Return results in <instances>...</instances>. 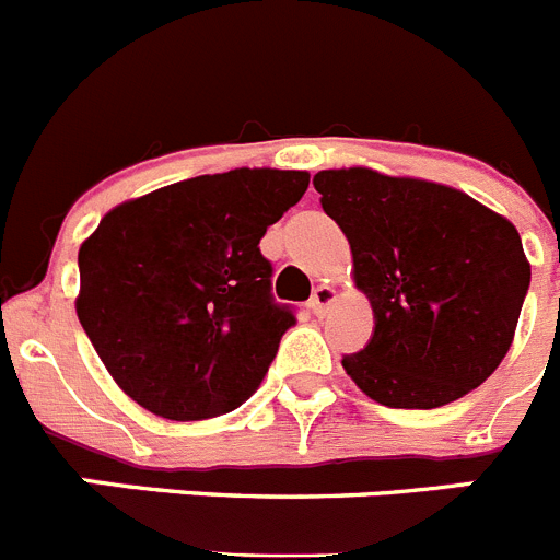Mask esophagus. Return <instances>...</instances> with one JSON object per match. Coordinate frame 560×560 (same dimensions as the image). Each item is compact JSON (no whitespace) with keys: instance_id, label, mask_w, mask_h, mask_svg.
Returning a JSON list of instances; mask_svg holds the SVG:
<instances>
[{"instance_id":"obj_1","label":"esophagus","mask_w":560,"mask_h":560,"mask_svg":"<svg viewBox=\"0 0 560 560\" xmlns=\"http://www.w3.org/2000/svg\"><path fill=\"white\" fill-rule=\"evenodd\" d=\"M334 303H336V289H330V285H316L314 294H311L308 300V308L314 311L316 316H325Z\"/></svg>"}]
</instances>
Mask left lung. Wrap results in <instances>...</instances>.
<instances>
[{"mask_svg": "<svg viewBox=\"0 0 560 560\" xmlns=\"http://www.w3.org/2000/svg\"><path fill=\"white\" fill-rule=\"evenodd\" d=\"M316 192L353 252L375 328L341 359L393 409H434L482 384L511 350L530 264L516 226L471 196L370 167L319 171Z\"/></svg>", "mask_w": 560, "mask_h": 560, "instance_id": "left-lung-1", "label": "left lung"}]
</instances>
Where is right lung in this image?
I'll use <instances>...</instances> for the list:
<instances>
[{"label":"right lung","mask_w":560,"mask_h":560,"mask_svg":"<svg viewBox=\"0 0 560 560\" xmlns=\"http://www.w3.org/2000/svg\"><path fill=\"white\" fill-rule=\"evenodd\" d=\"M305 171L235 167L106 212L78 252V319L122 393L167 420L241 407L296 323L271 296L260 237Z\"/></svg>","instance_id":"obj_1"}]
</instances>
